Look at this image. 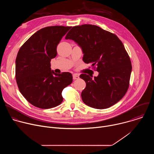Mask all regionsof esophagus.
<instances>
[{
	"instance_id": "34e87169",
	"label": "esophagus",
	"mask_w": 154,
	"mask_h": 154,
	"mask_svg": "<svg viewBox=\"0 0 154 154\" xmlns=\"http://www.w3.org/2000/svg\"><path fill=\"white\" fill-rule=\"evenodd\" d=\"M79 79V75L76 74H73V79L74 80H77Z\"/></svg>"
}]
</instances>
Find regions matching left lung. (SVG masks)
I'll list each match as a JSON object with an SVG mask.
<instances>
[{"instance_id":"8db88e82","label":"left lung","mask_w":154,"mask_h":154,"mask_svg":"<svg viewBox=\"0 0 154 154\" xmlns=\"http://www.w3.org/2000/svg\"><path fill=\"white\" fill-rule=\"evenodd\" d=\"M66 39L74 41L81 48L83 61L96 66L97 77L82 74L86 82L81 94L83 102L96 109H105L119 102L129 86L131 72L130 57L118 37L91 24L73 27Z\"/></svg>"}]
</instances>
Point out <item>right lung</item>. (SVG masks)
<instances>
[{"instance_id": "add662e5", "label": "right lung", "mask_w": 154, "mask_h": 154, "mask_svg": "<svg viewBox=\"0 0 154 154\" xmlns=\"http://www.w3.org/2000/svg\"><path fill=\"white\" fill-rule=\"evenodd\" d=\"M71 27L50 26L35 32L21 46L16 59V79L20 93L35 106L48 109L63 100V90L72 82L70 72L51 68L57 47Z\"/></svg>"}]
</instances>
